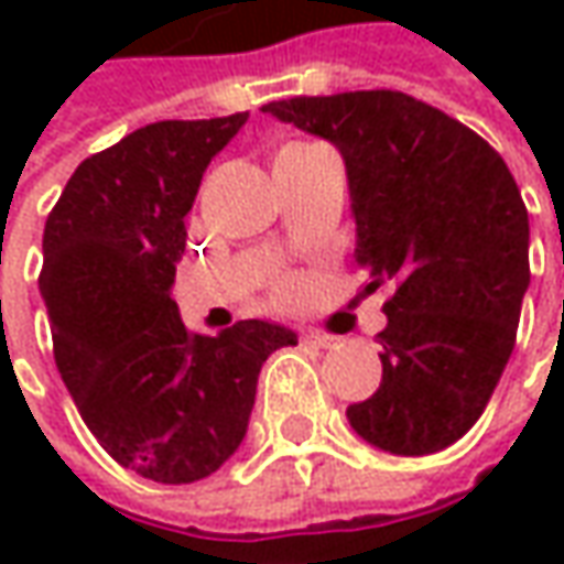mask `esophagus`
<instances>
[{
	"mask_svg": "<svg viewBox=\"0 0 564 564\" xmlns=\"http://www.w3.org/2000/svg\"><path fill=\"white\" fill-rule=\"evenodd\" d=\"M301 341L310 344V347H323V350H332V347L338 344V338H335V335H326V332H313V328H310V332H304V335H301Z\"/></svg>",
	"mask_w": 564,
	"mask_h": 564,
	"instance_id": "34e87169",
	"label": "esophagus"
}]
</instances>
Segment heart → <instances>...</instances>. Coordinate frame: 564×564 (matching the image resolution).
<instances>
[{
  "mask_svg": "<svg viewBox=\"0 0 564 564\" xmlns=\"http://www.w3.org/2000/svg\"><path fill=\"white\" fill-rule=\"evenodd\" d=\"M291 294V285H282V297H289Z\"/></svg>",
  "mask_w": 564,
  "mask_h": 564,
  "instance_id": "obj_1",
  "label": "heart"
}]
</instances>
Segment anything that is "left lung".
Here are the masks:
<instances>
[{
  "label": "left lung",
  "instance_id": "obj_1",
  "mask_svg": "<svg viewBox=\"0 0 564 564\" xmlns=\"http://www.w3.org/2000/svg\"><path fill=\"white\" fill-rule=\"evenodd\" d=\"M341 151L366 291L394 282L381 384L347 406L372 447L425 456L481 419L531 282L528 210L497 151L432 105L362 89L263 105Z\"/></svg>",
  "mask_w": 564,
  "mask_h": 564
}]
</instances>
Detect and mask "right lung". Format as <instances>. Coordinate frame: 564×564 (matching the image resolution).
I'll return each instance as SVG.
<instances>
[{"label": "right lung", "mask_w": 564, "mask_h": 564, "mask_svg": "<svg viewBox=\"0 0 564 564\" xmlns=\"http://www.w3.org/2000/svg\"><path fill=\"white\" fill-rule=\"evenodd\" d=\"M248 111L158 120L86 158L43 232V294L55 362L108 456L161 485L214 475L248 432L257 376L285 326L241 319L192 335L170 297L210 158Z\"/></svg>", "instance_id": "right-lung-1"}]
</instances>
